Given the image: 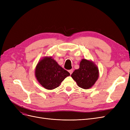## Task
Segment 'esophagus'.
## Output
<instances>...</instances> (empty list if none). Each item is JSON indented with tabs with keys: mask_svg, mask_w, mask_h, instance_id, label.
<instances>
[{
	"mask_svg": "<svg viewBox=\"0 0 130 130\" xmlns=\"http://www.w3.org/2000/svg\"><path fill=\"white\" fill-rule=\"evenodd\" d=\"M69 72L70 74L71 75V74L73 73V69H70V70H69Z\"/></svg>",
	"mask_w": 130,
	"mask_h": 130,
	"instance_id": "1",
	"label": "esophagus"
}]
</instances>
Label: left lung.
I'll return each instance as SVG.
<instances>
[{
  "instance_id": "obj_1",
  "label": "left lung",
  "mask_w": 130,
  "mask_h": 130,
  "mask_svg": "<svg viewBox=\"0 0 130 130\" xmlns=\"http://www.w3.org/2000/svg\"><path fill=\"white\" fill-rule=\"evenodd\" d=\"M78 87L87 89L95 84L99 76L98 66L90 60L82 59L78 69L74 70L71 75Z\"/></svg>"
}]
</instances>
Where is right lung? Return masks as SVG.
<instances>
[{"label": "right lung", "mask_w": 130, "mask_h": 130, "mask_svg": "<svg viewBox=\"0 0 130 130\" xmlns=\"http://www.w3.org/2000/svg\"><path fill=\"white\" fill-rule=\"evenodd\" d=\"M35 74L40 85L48 90L58 87L64 78L70 75L52 56L44 57L38 62Z\"/></svg>", "instance_id": "right-lung-1"}]
</instances>
